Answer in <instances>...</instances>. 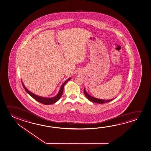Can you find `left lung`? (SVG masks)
<instances>
[{"mask_svg": "<svg viewBox=\"0 0 151 151\" xmlns=\"http://www.w3.org/2000/svg\"><path fill=\"white\" fill-rule=\"evenodd\" d=\"M84 93L85 94V96L86 97V98L88 99L90 101L92 102H94V103H99V104H103V103H106V102H109L110 101L113 100L114 99H111V100H102V99H99L95 98L89 95L88 93L86 92V91L85 89H84Z\"/></svg>", "mask_w": 151, "mask_h": 151, "instance_id": "left-lung-1", "label": "left lung"}]
</instances>
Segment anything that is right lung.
I'll return each instance as SVG.
<instances>
[{
  "instance_id": "1",
  "label": "right lung",
  "mask_w": 151,
  "mask_h": 151,
  "mask_svg": "<svg viewBox=\"0 0 151 151\" xmlns=\"http://www.w3.org/2000/svg\"><path fill=\"white\" fill-rule=\"evenodd\" d=\"M70 79H71V78L68 79L67 81H65L62 84V86H61L60 91L58 92L57 95L55 96V97L51 98H43V97L37 96L36 94L32 93V92H30L28 90H27L26 89V88L24 86V84H23L22 82V86H24L25 91H26L29 94V95L31 96V97H32L33 98L35 99L36 101H37L38 102H40V103H42V104H45V105H49V104H51L55 103L56 102H57L60 99L61 96H62V93L63 92V88H64V86H65V84L67 83V82L68 81H69Z\"/></svg>"
}]
</instances>
